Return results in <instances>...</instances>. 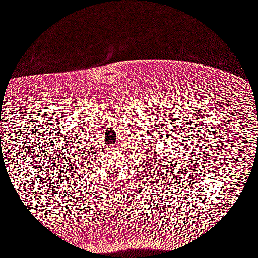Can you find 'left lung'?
Here are the masks:
<instances>
[{
  "label": "left lung",
  "instance_id": "1",
  "mask_svg": "<svg viewBox=\"0 0 258 258\" xmlns=\"http://www.w3.org/2000/svg\"><path fill=\"white\" fill-rule=\"evenodd\" d=\"M145 164H146V161H145ZM153 164L157 165V169H162V167H165V165H167V162H165V160H161V158H160V156H158L157 160H155V162L152 161V165H151V167L153 166ZM146 166H147V164H146ZM155 169H156V167H155Z\"/></svg>",
  "mask_w": 258,
  "mask_h": 258
}]
</instances>
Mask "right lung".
I'll list each match as a JSON object with an SVG mask.
<instances>
[{"label":"right lung","mask_w":258,"mask_h":258,"mask_svg":"<svg viewBox=\"0 0 258 258\" xmlns=\"http://www.w3.org/2000/svg\"><path fill=\"white\" fill-rule=\"evenodd\" d=\"M78 148H79V147H78Z\"/></svg>","instance_id":"add662e5"}]
</instances>
